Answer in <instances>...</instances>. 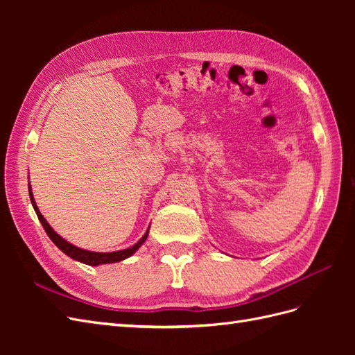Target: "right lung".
Segmentation results:
<instances>
[{
	"instance_id": "right-lung-1",
	"label": "right lung",
	"mask_w": 355,
	"mask_h": 355,
	"mask_svg": "<svg viewBox=\"0 0 355 355\" xmlns=\"http://www.w3.org/2000/svg\"><path fill=\"white\" fill-rule=\"evenodd\" d=\"M29 198H31V202H32V207H34L37 216L42 225V228L46 230L47 235L50 237V240L55 243L59 249L65 253L67 256H69L71 259L73 261H78L81 263H85V265H90V266H98V265H103V263H115V262H120V261H124L127 259V257H130L132 254L136 253V250L141 247L145 240L148 239V234H149V228L146 230V232L144 234V237L139 240L136 244H133L132 247H127V249H123V250H116V252H90V250H84V249H80V247L71 244L69 241H67L65 239H62L60 235L53 230L49 222L44 219V216H42L41 211L38 210V206L35 202V198H34V194H32V188H31V184H29Z\"/></svg>"
}]
</instances>
